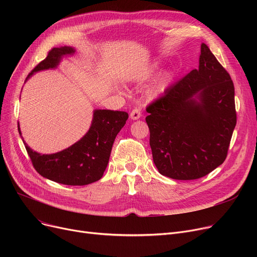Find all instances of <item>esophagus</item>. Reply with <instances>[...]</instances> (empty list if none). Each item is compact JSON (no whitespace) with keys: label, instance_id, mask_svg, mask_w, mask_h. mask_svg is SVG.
<instances>
[{"label":"esophagus","instance_id":"34e87169","mask_svg":"<svg viewBox=\"0 0 257 257\" xmlns=\"http://www.w3.org/2000/svg\"><path fill=\"white\" fill-rule=\"evenodd\" d=\"M141 116H142V111H141V108L140 107L134 108V109L130 113V117L132 119H139Z\"/></svg>","mask_w":257,"mask_h":257}]
</instances>
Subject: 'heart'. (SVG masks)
Here are the masks:
<instances>
[{
  "instance_id": "b5f03b06",
  "label": "heart",
  "mask_w": 257,
  "mask_h": 257,
  "mask_svg": "<svg viewBox=\"0 0 257 257\" xmlns=\"http://www.w3.org/2000/svg\"><path fill=\"white\" fill-rule=\"evenodd\" d=\"M150 73H151L150 71H149V72H145L142 77H143V78H146V77H148V76L150 75ZM167 82H168V75L161 76V77L158 79L156 85L154 86V88H153V90H152V93H158V92H160V91H163V90L165 89L166 85H167Z\"/></svg>"
}]
</instances>
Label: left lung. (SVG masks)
I'll use <instances>...</instances> for the list:
<instances>
[{"label":"left lung","instance_id":"8db88e82","mask_svg":"<svg viewBox=\"0 0 257 257\" xmlns=\"http://www.w3.org/2000/svg\"><path fill=\"white\" fill-rule=\"evenodd\" d=\"M146 110L153 161L161 175L194 180L224 163L236 125L234 85L205 44L198 69Z\"/></svg>","mask_w":257,"mask_h":257}]
</instances>
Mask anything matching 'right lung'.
Masks as SVG:
<instances>
[{
  "label": "right lung",
  "instance_id": "add662e5",
  "mask_svg": "<svg viewBox=\"0 0 257 257\" xmlns=\"http://www.w3.org/2000/svg\"><path fill=\"white\" fill-rule=\"evenodd\" d=\"M74 53L75 50L71 47L53 48L27 79L36 72L54 69L62 56ZM127 118L128 113L125 111L94 110L91 126L85 136L67 149L54 154H39L31 150L25 142L24 144L34 169L43 177L65 185H86L102 178L115 137ZM19 132L21 134L20 126Z\"/></svg>",
  "mask_w": 257,
  "mask_h": 257
}]
</instances>
